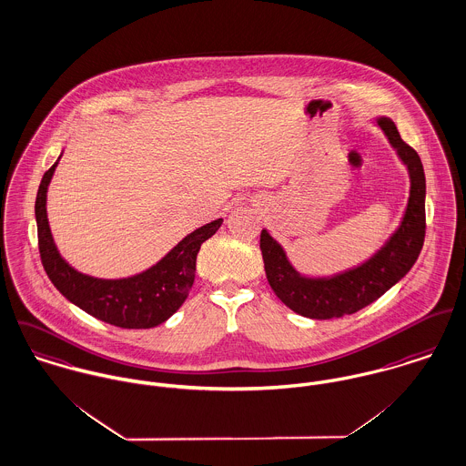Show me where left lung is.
I'll use <instances>...</instances> for the list:
<instances>
[{
    "instance_id": "8db88e82",
    "label": "left lung",
    "mask_w": 466,
    "mask_h": 466,
    "mask_svg": "<svg viewBox=\"0 0 466 466\" xmlns=\"http://www.w3.org/2000/svg\"><path fill=\"white\" fill-rule=\"evenodd\" d=\"M381 127L410 172V198L399 228L367 261L328 278L297 272L285 249L267 229L259 235L265 274L274 294L302 317L326 320L352 315L372 304L399 283L415 265L425 237V174L417 151L408 146L391 119L378 117Z\"/></svg>"
}]
</instances>
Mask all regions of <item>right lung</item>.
Masks as SVG:
<instances>
[{
	"mask_svg": "<svg viewBox=\"0 0 466 466\" xmlns=\"http://www.w3.org/2000/svg\"><path fill=\"white\" fill-rule=\"evenodd\" d=\"M62 155L58 157V160ZM58 160L46 170L35 199L39 253L44 270L56 290L88 315L125 329H149L166 322L188 297L196 278V259L201 244L220 228L212 220L187 235L157 265L121 279L92 278L73 268L58 253L46 212L47 185Z\"/></svg>",
	"mask_w": 466,
	"mask_h": 466,
	"instance_id": "obj_1",
	"label": "right lung"
}]
</instances>
